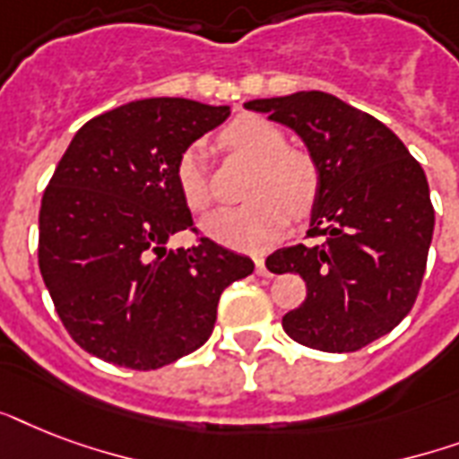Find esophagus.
<instances>
[{
  "instance_id": "esophagus-1",
  "label": "esophagus",
  "mask_w": 459,
  "mask_h": 459,
  "mask_svg": "<svg viewBox=\"0 0 459 459\" xmlns=\"http://www.w3.org/2000/svg\"><path fill=\"white\" fill-rule=\"evenodd\" d=\"M255 266H257L259 276H272V273H269V269H266L264 259H262V257H255Z\"/></svg>"
}]
</instances>
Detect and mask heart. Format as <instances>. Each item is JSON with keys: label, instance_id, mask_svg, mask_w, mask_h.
<instances>
[{"label": "heart", "instance_id": "b5f03b06", "mask_svg": "<svg viewBox=\"0 0 459 459\" xmlns=\"http://www.w3.org/2000/svg\"><path fill=\"white\" fill-rule=\"evenodd\" d=\"M221 145L247 154L257 164L245 187L243 207L216 209L202 219L209 238L236 250H266L286 230L288 216L302 219L319 193V171L312 157L288 147L279 126L262 117H240L221 133ZM176 183L183 202L193 212L214 200V183L204 143H193L176 161Z\"/></svg>", "mask_w": 459, "mask_h": 459}]
</instances>
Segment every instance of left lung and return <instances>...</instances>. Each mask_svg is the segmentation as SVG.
<instances>
[{
  "label": "left lung",
  "mask_w": 459,
  "mask_h": 459,
  "mask_svg": "<svg viewBox=\"0 0 459 459\" xmlns=\"http://www.w3.org/2000/svg\"><path fill=\"white\" fill-rule=\"evenodd\" d=\"M245 109L293 128L319 171L307 238L321 243L266 257L269 272H295L307 283L283 328L321 352L362 350L398 326L420 295L434 236L424 169L391 128L319 90L252 100Z\"/></svg>",
  "instance_id": "1"
}]
</instances>
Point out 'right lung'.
<instances>
[{
  "label": "right lung",
  "mask_w": 459,
  "mask_h": 459,
  "mask_svg": "<svg viewBox=\"0 0 459 459\" xmlns=\"http://www.w3.org/2000/svg\"><path fill=\"white\" fill-rule=\"evenodd\" d=\"M229 107L157 97L100 114L61 157L39 207L38 262L61 324L104 362L150 371L207 342L223 288L250 257L200 236L176 183L180 152ZM198 236L166 251L173 232Z\"/></svg>",
  "instance_id": "1"
}]
</instances>
